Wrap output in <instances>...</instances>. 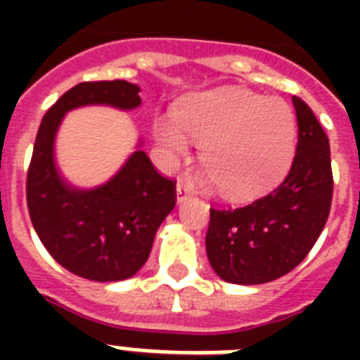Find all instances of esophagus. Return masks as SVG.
Wrapping results in <instances>:
<instances>
[{
  "label": "esophagus",
  "instance_id": "34e87169",
  "mask_svg": "<svg viewBox=\"0 0 360 360\" xmlns=\"http://www.w3.org/2000/svg\"><path fill=\"white\" fill-rule=\"evenodd\" d=\"M177 188H179V192L186 191V188H188V183H186L185 179H181V181H179V185H177Z\"/></svg>",
  "mask_w": 360,
  "mask_h": 360
}]
</instances>
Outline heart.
Masks as SVG:
<instances>
[{
    "label": "heart",
    "mask_w": 360,
    "mask_h": 360,
    "mask_svg": "<svg viewBox=\"0 0 360 360\" xmlns=\"http://www.w3.org/2000/svg\"><path fill=\"white\" fill-rule=\"evenodd\" d=\"M203 185H205V188H214V186L219 185V181L214 179L213 175H205V183Z\"/></svg>",
    "instance_id": "b5f03b06"
}]
</instances>
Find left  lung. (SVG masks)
Masks as SVG:
<instances>
[{
	"mask_svg": "<svg viewBox=\"0 0 360 360\" xmlns=\"http://www.w3.org/2000/svg\"><path fill=\"white\" fill-rule=\"evenodd\" d=\"M140 87L124 80L82 82L48 110L37 132L25 198L37 236L59 265L82 278L114 282L134 276L147 262L158 226L175 207V183L134 151L104 185L78 191L53 162L63 115L78 106H140Z\"/></svg>",
	"mask_w": 360,
	"mask_h": 360,
	"instance_id": "1",
	"label": "left lung"
}]
</instances>
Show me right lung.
Instances as JSON below:
<instances>
[{"label":"right lung","instance_id":"add662e5","mask_svg":"<svg viewBox=\"0 0 360 360\" xmlns=\"http://www.w3.org/2000/svg\"><path fill=\"white\" fill-rule=\"evenodd\" d=\"M252 115L240 104L228 110L217 143L237 149L233 146L254 127ZM297 127L295 157L284 177H273L276 162L271 155L231 166L228 181L257 188L262 196L243 207L211 209L205 245L220 278L248 285L280 278L308 256L321 236L333 202L329 140L307 106L297 114Z\"/></svg>","mask_w":360,"mask_h":360}]
</instances>
